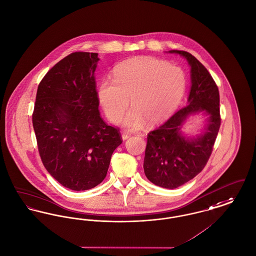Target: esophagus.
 I'll return each mask as SVG.
<instances>
[{
    "mask_svg": "<svg viewBox=\"0 0 256 256\" xmlns=\"http://www.w3.org/2000/svg\"><path fill=\"white\" fill-rule=\"evenodd\" d=\"M130 137V134L128 132H124L122 134V140H126V139H128Z\"/></svg>",
    "mask_w": 256,
    "mask_h": 256,
    "instance_id": "obj_1",
    "label": "esophagus"
}]
</instances>
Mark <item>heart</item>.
<instances>
[{
  "label": "heart",
  "instance_id": "b5f03b06",
  "mask_svg": "<svg viewBox=\"0 0 256 256\" xmlns=\"http://www.w3.org/2000/svg\"><path fill=\"white\" fill-rule=\"evenodd\" d=\"M186 76L177 66L150 57H136L118 64L112 80L104 79L98 96L107 119L118 122L124 111V124L139 128L146 120L156 124L168 118L179 106L186 90Z\"/></svg>",
  "mask_w": 256,
  "mask_h": 256
}]
</instances>
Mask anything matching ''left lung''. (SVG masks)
Instances as JSON below:
<instances>
[{"mask_svg": "<svg viewBox=\"0 0 256 256\" xmlns=\"http://www.w3.org/2000/svg\"><path fill=\"white\" fill-rule=\"evenodd\" d=\"M179 54L190 66V90L188 106L176 112L158 130L148 134L144 172L148 180L164 188H176L194 179L206 166L220 126V92L207 68L190 53ZM201 114L206 117L200 134L186 135L187 119Z\"/></svg>", "mask_w": 256, "mask_h": 256, "instance_id": "8db88e82", "label": "left lung"}]
</instances>
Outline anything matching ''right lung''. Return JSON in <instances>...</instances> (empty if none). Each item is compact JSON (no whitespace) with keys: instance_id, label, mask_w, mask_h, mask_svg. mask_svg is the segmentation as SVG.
<instances>
[{"instance_id":"add662e5","label":"right lung","mask_w":256,"mask_h":256,"mask_svg":"<svg viewBox=\"0 0 256 256\" xmlns=\"http://www.w3.org/2000/svg\"><path fill=\"white\" fill-rule=\"evenodd\" d=\"M98 53L74 52L57 62L38 85L32 126L42 164L64 188L81 192L104 180L119 130L98 111Z\"/></svg>"}]
</instances>
